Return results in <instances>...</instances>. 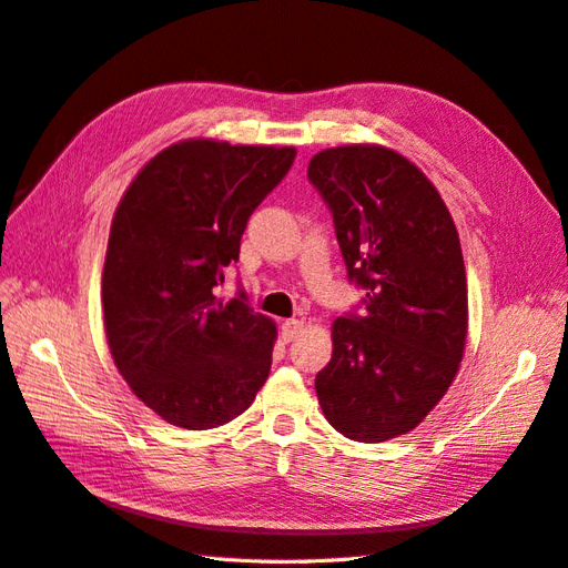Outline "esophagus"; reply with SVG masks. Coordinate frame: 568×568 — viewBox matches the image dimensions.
I'll return each mask as SVG.
<instances>
[{
    "mask_svg": "<svg viewBox=\"0 0 568 568\" xmlns=\"http://www.w3.org/2000/svg\"><path fill=\"white\" fill-rule=\"evenodd\" d=\"M303 329H305V324H303L301 320H286V322L282 324V338H284L286 343L294 341V338L301 336Z\"/></svg>",
    "mask_w": 568,
    "mask_h": 568,
    "instance_id": "34e87169",
    "label": "esophagus"
}]
</instances>
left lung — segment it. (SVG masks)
I'll use <instances>...</instances> for the list:
<instances>
[{"label": "left lung", "mask_w": 568, "mask_h": 568, "mask_svg": "<svg viewBox=\"0 0 568 568\" xmlns=\"http://www.w3.org/2000/svg\"><path fill=\"white\" fill-rule=\"evenodd\" d=\"M307 180L329 205L363 313L332 324L334 353L315 376L338 434L382 443L412 432L453 384L467 341V272L436 186L400 153L324 149Z\"/></svg>", "instance_id": "8db88e82"}]
</instances>
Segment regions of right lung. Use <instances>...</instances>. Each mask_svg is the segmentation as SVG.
<instances>
[{"label":"right lung","mask_w":568,"mask_h":568,"mask_svg":"<svg viewBox=\"0 0 568 568\" xmlns=\"http://www.w3.org/2000/svg\"><path fill=\"white\" fill-rule=\"evenodd\" d=\"M294 159V146L186 140L153 156L118 203L101 277L109 348L168 424H227L267 379L277 326L244 291L225 303L217 286Z\"/></svg>","instance_id":"obj_1"}]
</instances>
